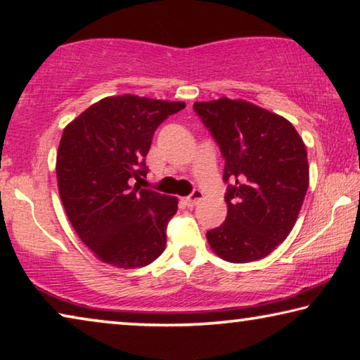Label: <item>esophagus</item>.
<instances>
[{"instance_id":"obj_1","label":"esophagus","mask_w":360,"mask_h":360,"mask_svg":"<svg viewBox=\"0 0 360 360\" xmlns=\"http://www.w3.org/2000/svg\"><path fill=\"white\" fill-rule=\"evenodd\" d=\"M202 198H203V192L198 191V188H195V191L188 195V197L184 198V203L188 206V208H193V206L197 205Z\"/></svg>"}]
</instances>
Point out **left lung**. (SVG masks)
I'll list each match as a JSON object with an SVG mask.
<instances>
[{"instance_id": "1", "label": "left lung", "mask_w": 360, "mask_h": 360, "mask_svg": "<svg viewBox=\"0 0 360 360\" xmlns=\"http://www.w3.org/2000/svg\"><path fill=\"white\" fill-rule=\"evenodd\" d=\"M225 158L227 219L206 238L219 257L246 264L288 238L309 184L307 148L288 119L245 100L193 103Z\"/></svg>"}]
</instances>
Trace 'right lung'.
I'll list each match as a JSON object with an SVG mask.
<instances>
[{"label": "right lung", "mask_w": 360, "mask_h": 360, "mask_svg": "<svg viewBox=\"0 0 360 360\" xmlns=\"http://www.w3.org/2000/svg\"><path fill=\"white\" fill-rule=\"evenodd\" d=\"M184 108L108 96L65 127L56 167L60 198L79 238L108 265L139 268L165 249L178 198L131 184L148 174L144 157L157 127Z\"/></svg>", "instance_id": "right-lung-1"}]
</instances>
